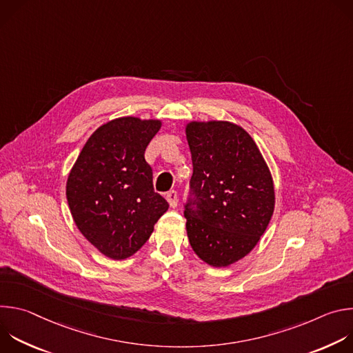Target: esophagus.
<instances>
[{"mask_svg":"<svg viewBox=\"0 0 353 353\" xmlns=\"http://www.w3.org/2000/svg\"><path fill=\"white\" fill-rule=\"evenodd\" d=\"M166 199H168V203H169V205L172 208L177 207V204H179V195H177V192L174 190H172V191H169L166 194Z\"/></svg>","mask_w":353,"mask_h":353,"instance_id":"34e87169","label":"esophagus"}]
</instances>
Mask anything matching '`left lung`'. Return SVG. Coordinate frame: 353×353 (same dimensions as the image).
I'll list each match as a JSON object with an SVG mask.
<instances>
[{
  "label": "left lung",
  "mask_w": 353,
  "mask_h": 353,
  "mask_svg": "<svg viewBox=\"0 0 353 353\" xmlns=\"http://www.w3.org/2000/svg\"><path fill=\"white\" fill-rule=\"evenodd\" d=\"M192 176L185 204L194 253L222 268L245 257L264 234L275 207L271 172L250 134L229 121L185 125Z\"/></svg>",
  "instance_id": "1"
}]
</instances>
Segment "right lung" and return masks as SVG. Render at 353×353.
Instances as JSON below:
<instances>
[{
    "label": "right lung",
    "mask_w": 353,
    "mask_h": 353,
    "mask_svg": "<svg viewBox=\"0 0 353 353\" xmlns=\"http://www.w3.org/2000/svg\"><path fill=\"white\" fill-rule=\"evenodd\" d=\"M161 120L120 117L100 125L86 141L67 180L72 219L100 253L112 260L135 254L168 211L154 190L145 149Z\"/></svg>",
    "instance_id": "1"
}]
</instances>
